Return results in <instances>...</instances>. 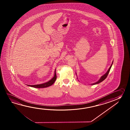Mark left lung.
Segmentation results:
<instances>
[{"mask_svg":"<svg viewBox=\"0 0 130 130\" xmlns=\"http://www.w3.org/2000/svg\"><path fill=\"white\" fill-rule=\"evenodd\" d=\"M113 62V61H112V63H111V64L110 67L109 68L108 70L106 72V73L105 74L103 75V76H102V77H100V78L99 79V80L98 81H97L95 83H92V84H91V85H96V84H98V83H101V82H102V81H104L105 79L106 78V77H107V75H108V74L109 72L110 71V69H111V66H112V65ZM76 75H77V73H76Z\"/></svg>","mask_w":130,"mask_h":130,"instance_id":"1","label":"left lung"}]
</instances>
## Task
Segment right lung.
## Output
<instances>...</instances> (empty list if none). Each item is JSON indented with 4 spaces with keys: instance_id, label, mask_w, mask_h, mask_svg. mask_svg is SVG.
<instances>
[{
    "instance_id": "right-lung-1",
    "label": "right lung",
    "mask_w": 130,
    "mask_h": 130,
    "mask_svg": "<svg viewBox=\"0 0 130 130\" xmlns=\"http://www.w3.org/2000/svg\"><path fill=\"white\" fill-rule=\"evenodd\" d=\"M56 69L54 71V75L53 77L49 81L47 82L46 83L40 84H38V85H27L31 87H35V88H45V87H48L52 85L54 82H55L56 78H57V75H56Z\"/></svg>"
}]
</instances>
